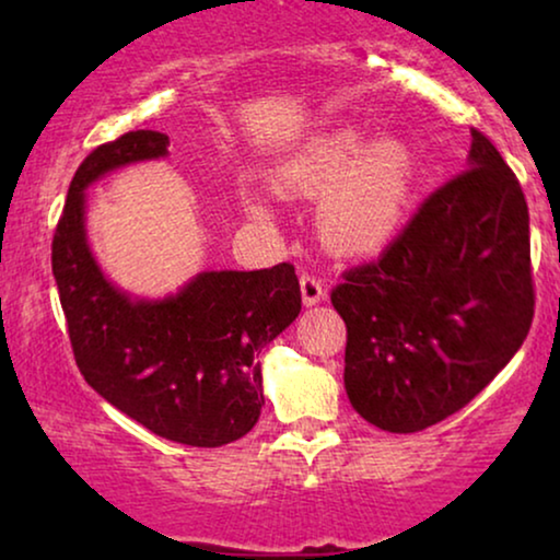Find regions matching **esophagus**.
Wrapping results in <instances>:
<instances>
[{
	"label": "esophagus",
	"instance_id": "1",
	"mask_svg": "<svg viewBox=\"0 0 560 560\" xmlns=\"http://www.w3.org/2000/svg\"><path fill=\"white\" fill-rule=\"evenodd\" d=\"M301 295H303V303L305 305H316L326 298V290H324V282H320L316 275H308L303 272L301 275Z\"/></svg>",
	"mask_w": 560,
	"mask_h": 560
}]
</instances>
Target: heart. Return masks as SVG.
Returning a JSON list of instances; mask_svg holds the SVG:
<instances>
[{
	"label": "heart",
	"mask_w": 560,
	"mask_h": 560,
	"mask_svg": "<svg viewBox=\"0 0 560 560\" xmlns=\"http://www.w3.org/2000/svg\"><path fill=\"white\" fill-rule=\"evenodd\" d=\"M288 194H328L318 213L324 242L339 255H370L402 226L412 188V158L400 142H377L336 129L305 144L280 173Z\"/></svg>",
	"instance_id": "obj_1"
}]
</instances>
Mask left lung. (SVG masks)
<instances>
[{
  "instance_id": "1",
  "label": "left lung",
  "mask_w": 560,
  "mask_h": 560,
  "mask_svg": "<svg viewBox=\"0 0 560 560\" xmlns=\"http://www.w3.org/2000/svg\"><path fill=\"white\" fill-rule=\"evenodd\" d=\"M343 385L387 433H418L469 405L530 331V217L520 180L471 127L469 167L435 188L372 262L341 275Z\"/></svg>"
}]
</instances>
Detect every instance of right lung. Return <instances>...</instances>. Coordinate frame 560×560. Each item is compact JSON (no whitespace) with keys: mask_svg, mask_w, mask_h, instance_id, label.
<instances>
[{"mask_svg":"<svg viewBox=\"0 0 560 560\" xmlns=\"http://www.w3.org/2000/svg\"><path fill=\"white\" fill-rule=\"evenodd\" d=\"M167 144V135L137 129L83 158L52 234V275L83 380L155 435L217 448L259 420L257 351L301 313V285L290 262L201 272L158 303L104 280L86 244L83 188L119 165L163 158Z\"/></svg>","mask_w":560,"mask_h":560,"instance_id":"right-lung-1","label":"right lung"}]
</instances>
